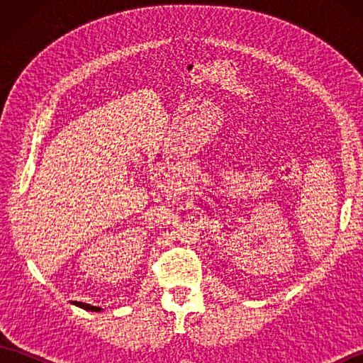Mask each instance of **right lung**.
Wrapping results in <instances>:
<instances>
[{
  "label": "right lung",
  "mask_w": 363,
  "mask_h": 363,
  "mask_svg": "<svg viewBox=\"0 0 363 363\" xmlns=\"http://www.w3.org/2000/svg\"><path fill=\"white\" fill-rule=\"evenodd\" d=\"M73 304H76V306H78V307H81V309H84V311L99 312V307H95V306H90V304H86V303H78V301H73Z\"/></svg>",
  "instance_id": "add662e5"
}]
</instances>
